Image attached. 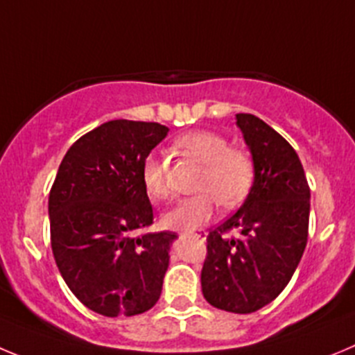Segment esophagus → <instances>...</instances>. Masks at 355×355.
Listing matches in <instances>:
<instances>
[{"label": "esophagus", "instance_id": "esophagus-1", "mask_svg": "<svg viewBox=\"0 0 355 355\" xmlns=\"http://www.w3.org/2000/svg\"><path fill=\"white\" fill-rule=\"evenodd\" d=\"M184 236H193V238H198V240H205V236H207V233L205 231H191V233H184Z\"/></svg>", "mask_w": 355, "mask_h": 355}]
</instances>
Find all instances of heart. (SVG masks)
Returning <instances> with one entry per match:
<instances>
[{
  "label": "heart",
  "instance_id": "1",
  "mask_svg": "<svg viewBox=\"0 0 355 355\" xmlns=\"http://www.w3.org/2000/svg\"><path fill=\"white\" fill-rule=\"evenodd\" d=\"M184 154L203 164L196 189L200 194L178 201L162 215V224L170 230L194 231L215 214L217 201L231 208L247 198L254 182V164L247 154L230 148V141L214 131H193L177 140ZM141 184L154 200L168 196L166 162L150 154L141 164Z\"/></svg>",
  "mask_w": 355,
  "mask_h": 355
}]
</instances>
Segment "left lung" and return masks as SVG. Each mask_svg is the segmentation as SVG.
Returning a JSON list of instances; mask_svg holds the SVG:
<instances>
[{
  "mask_svg": "<svg viewBox=\"0 0 355 355\" xmlns=\"http://www.w3.org/2000/svg\"><path fill=\"white\" fill-rule=\"evenodd\" d=\"M254 182L243 205L207 236L201 289L211 306L252 313L286 289L306 247L310 187L296 150L273 128L236 114ZM238 229L240 239L223 234Z\"/></svg>",
  "mask_w": 355,
  "mask_h": 355,
  "instance_id": "1",
  "label": "left lung"
}]
</instances>
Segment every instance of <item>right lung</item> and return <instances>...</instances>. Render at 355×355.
<instances>
[{
	"label": "right lung",
	"instance_id": "right-lung-1",
	"mask_svg": "<svg viewBox=\"0 0 355 355\" xmlns=\"http://www.w3.org/2000/svg\"><path fill=\"white\" fill-rule=\"evenodd\" d=\"M170 129L110 121L69 147L49 196L51 241L75 296L105 317L150 310L162 291L177 233L137 234L154 218L141 164Z\"/></svg>",
	"mask_w": 355,
	"mask_h": 355
}]
</instances>
